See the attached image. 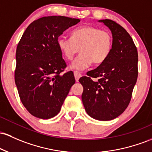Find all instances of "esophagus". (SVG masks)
Wrapping results in <instances>:
<instances>
[{"instance_id":"obj_1","label":"esophagus","mask_w":152,"mask_h":152,"mask_svg":"<svg viewBox=\"0 0 152 152\" xmlns=\"http://www.w3.org/2000/svg\"><path fill=\"white\" fill-rule=\"evenodd\" d=\"M73 73H74V76H75V79H76V81H79V79L81 76V74L79 72H78V71H74Z\"/></svg>"}]
</instances>
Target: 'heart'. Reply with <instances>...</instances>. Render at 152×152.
Returning <instances> with one entry per match:
<instances>
[{"label":"heart","mask_w":152,"mask_h":152,"mask_svg":"<svg viewBox=\"0 0 152 152\" xmlns=\"http://www.w3.org/2000/svg\"><path fill=\"white\" fill-rule=\"evenodd\" d=\"M113 44L110 33L93 26L76 28L71 31V39L61 37L58 40V48L68 61H71L80 49L81 54L71 65L72 69L78 71L89 68L92 63H104L110 54Z\"/></svg>","instance_id":"b5f03b06"}]
</instances>
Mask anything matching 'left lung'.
<instances>
[{
  "label": "left lung",
  "mask_w": 152,
  "mask_h": 152,
  "mask_svg": "<svg viewBox=\"0 0 152 152\" xmlns=\"http://www.w3.org/2000/svg\"><path fill=\"white\" fill-rule=\"evenodd\" d=\"M109 28L113 44L109 57L88 76L80 78L84 87L81 99L85 110L98 121L121 115L131 101L138 77V52L132 38L121 25L110 19L99 20ZM97 78L93 81L91 77Z\"/></svg>",
  "instance_id": "left-lung-1"
}]
</instances>
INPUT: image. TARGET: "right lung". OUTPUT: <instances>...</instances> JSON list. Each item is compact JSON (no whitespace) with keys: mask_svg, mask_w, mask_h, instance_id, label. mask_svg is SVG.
Returning a JSON list of instances; mask_svg holds the SVG:
<instances>
[{"mask_svg":"<svg viewBox=\"0 0 152 152\" xmlns=\"http://www.w3.org/2000/svg\"><path fill=\"white\" fill-rule=\"evenodd\" d=\"M79 21L61 16L40 18L28 26L18 44L15 83L22 104L36 118L58 115L76 82L72 71L61 75L66 64L58 40Z\"/></svg>","mask_w":152,"mask_h":152,"instance_id":"add662e5","label":"right lung"}]
</instances>
